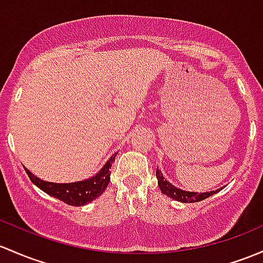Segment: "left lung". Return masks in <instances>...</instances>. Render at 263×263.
I'll use <instances>...</instances> for the list:
<instances>
[{
	"label": "left lung",
	"mask_w": 263,
	"mask_h": 263,
	"mask_svg": "<svg viewBox=\"0 0 263 263\" xmlns=\"http://www.w3.org/2000/svg\"><path fill=\"white\" fill-rule=\"evenodd\" d=\"M156 178H157V184H159L160 189L167 197L173 198L174 200L181 201V203H195V201H200L206 199L211 195L215 194L219 190H213V192H206V193H194V192H186V190H182L176 187L175 185H173L171 182H168L166 179L164 178L161 171L157 168L156 170Z\"/></svg>",
	"instance_id": "left-lung-1"
}]
</instances>
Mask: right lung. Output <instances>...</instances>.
<instances>
[{"label":"right lung","instance_id":"1","mask_svg":"<svg viewBox=\"0 0 263 263\" xmlns=\"http://www.w3.org/2000/svg\"><path fill=\"white\" fill-rule=\"evenodd\" d=\"M116 155H117V153L112 155V157L106 162V165L95 176L82 181L64 182V184L50 182L39 179L34 174L30 173L26 167H25V171L29 175L30 180L34 182L39 189L45 192L46 194L59 199V200L64 201L65 204H69V205L81 206L95 200L106 190L107 185L109 182V168L112 166V162L115 161Z\"/></svg>","mask_w":263,"mask_h":263}]
</instances>
